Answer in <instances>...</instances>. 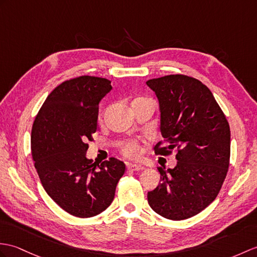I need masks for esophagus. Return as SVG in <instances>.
Instances as JSON below:
<instances>
[{
	"mask_svg": "<svg viewBox=\"0 0 257 257\" xmlns=\"http://www.w3.org/2000/svg\"><path fill=\"white\" fill-rule=\"evenodd\" d=\"M127 168L130 171H141V170L145 169V166L141 165V164H131V163H128L127 164Z\"/></svg>",
	"mask_w": 257,
	"mask_h": 257,
	"instance_id": "esophagus-1",
	"label": "esophagus"
}]
</instances>
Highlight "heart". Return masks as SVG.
I'll return each instance as SVG.
<instances>
[{"label": "heart", "instance_id": "obj_1", "mask_svg": "<svg viewBox=\"0 0 257 257\" xmlns=\"http://www.w3.org/2000/svg\"><path fill=\"white\" fill-rule=\"evenodd\" d=\"M139 99H146V98H139ZM121 150L124 156H127L129 158H137L139 157L140 154V146L139 143L136 141H128L126 143H123Z\"/></svg>", "mask_w": 257, "mask_h": 257}]
</instances>
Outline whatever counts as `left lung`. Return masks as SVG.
Listing matches in <instances>:
<instances>
[{
	"label": "left lung",
	"instance_id": "obj_1",
	"mask_svg": "<svg viewBox=\"0 0 257 257\" xmlns=\"http://www.w3.org/2000/svg\"><path fill=\"white\" fill-rule=\"evenodd\" d=\"M160 106V131L170 146L156 153L166 156L176 149L174 169L158 168L161 183L148 193L152 209L166 219L196 216L216 199L229 169L230 127L210 89L198 80L171 74L147 82Z\"/></svg>",
	"mask_w": 257,
	"mask_h": 257
}]
</instances>
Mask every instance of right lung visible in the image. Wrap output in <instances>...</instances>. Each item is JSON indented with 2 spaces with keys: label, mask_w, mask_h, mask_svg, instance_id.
I'll use <instances>...</instances> for the list:
<instances>
[{
  "label": "right lung",
  "mask_w": 257,
  "mask_h": 257,
  "mask_svg": "<svg viewBox=\"0 0 257 257\" xmlns=\"http://www.w3.org/2000/svg\"><path fill=\"white\" fill-rule=\"evenodd\" d=\"M110 81L79 76L48 95L32 129V154L40 182L52 200L79 218L103 212L114 200L126 165L110 158L100 165L86 158L97 129L98 105Z\"/></svg>",
  "instance_id": "1"
}]
</instances>
